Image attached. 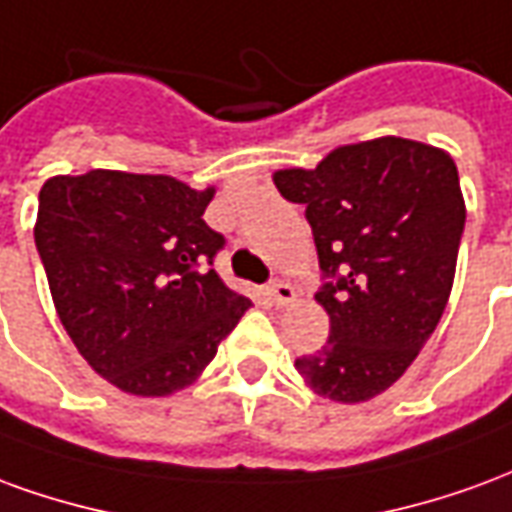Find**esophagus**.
<instances>
[{
  "mask_svg": "<svg viewBox=\"0 0 512 512\" xmlns=\"http://www.w3.org/2000/svg\"><path fill=\"white\" fill-rule=\"evenodd\" d=\"M266 296L271 301H274L277 307H285V304H290V301L296 299V290L290 288L288 282H282V279H277V282H271V285H268V288H266Z\"/></svg>",
  "mask_w": 512,
  "mask_h": 512,
  "instance_id": "1",
  "label": "esophagus"
}]
</instances>
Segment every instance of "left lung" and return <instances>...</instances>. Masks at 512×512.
<instances>
[{
  "mask_svg": "<svg viewBox=\"0 0 512 512\" xmlns=\"http://www.w3.org/2000/svg\"><path fill=\"white\" fill-rule=\"evenodd\" d=\"M279 194L304 205L329 312V340L296 370L318 395L362 403L403 376L447 299L466 205L439 147L381 136L332 150L315 169H279Z\"/></svg>",
  "mask_w": 512,
  "mask_h": 512,
  "instance_id": "obj_1",
  "label": "left lung"
}]
</instances>
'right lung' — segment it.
<instances>
[{
  "label": "right lung",
  "instance_id": "1",
  "mask_svg": "<svg viewBox=\"0 0 512 512\" xmlns=\"http://www.w3.org/2000/svg\"><path fill=\"white\" fill-rule=\"evenodd\" d=\"M213 189L169 175L90 169L43 183L35 246L65 332L128 395L189 386L252 301L213 271L224 235L202 213Z\"/></svg>",
  "mask_w": 512,
  "mask_h": 512
}]
</instances>
